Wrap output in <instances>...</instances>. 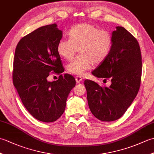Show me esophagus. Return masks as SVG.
Returning a JSON list of instances; mask_svg holds the SVG:
<instances>
[{
	"instance_id": "1",
	"label": "esophagus",
	"mask_w": 154,
	"mask_h": 154,
	"mask_svg": "<svg viewBox=\"0 0 154 154\" xmlns=\"http://www.w3.org/2000/svg\"><path fill=\"white\" fill-rule=\"evenodd\" d=\"M82 80L83 79L80 76H77L76 77V78H75V81H76L77 83H80L81 81H82Z\"/></svg>"
}]
</instances>
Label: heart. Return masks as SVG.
I'll return each mask as SVG.
<instances>
[{
	"mask_svg": "<svg viewBox=\"0 0 154 154\" xmlns=\"http://www.w3.org/2000/svg\"><path fill=\"white\" fill-rule=\"evenodd\" d=\"M69 39H61L57 53L65 60H70L79 50V56L67 65L71 74L82 76L92 68L93 62L99 63L109 56L112 46V37L109 31L100 30L89 23L75 25L69 31Z\"/></svg>",
	"mask_w": 154,
	"mask_h": 154,
	"instance_id": "b5f03b06",
	"label": "heart"
}]
</instances>
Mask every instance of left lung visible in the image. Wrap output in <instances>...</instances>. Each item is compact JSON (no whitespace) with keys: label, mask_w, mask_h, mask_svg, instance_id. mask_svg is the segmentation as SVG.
<instances>
[{"label":"left lung","mask_w":154,"mask_h":154,"mask_svg":"<svg viewBox=\"0 0 154 154\" xmlns=\"http://www.w3.org/2000/svg\"><path fill=\"white\" fill-rule=\"evenodd\" d=\"M112 46L105 60L92 74L111 79L109 87L93 81L84 82L90 110L104 122L116 120L125 113L134 100L140 86L142 55L138 41L122 26L112 32Z\"/></svg>","instance_id":"left-lung-1"}]
</instances>
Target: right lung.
Instances as JSON below:
<instances>
[{
  "mask_svg": "<svg viewBox=\"0 0 154 154\" xmlns=\"http://www.w3.org/2000/svg\"><path fill=\"white\" fill-rule=\"evenodd\" d=\"M63 36L56 24L42 26L26 35L16 45L13 63V83L26 109L37 119L52 122L63 114L67 97L75 86V78L60 75L49 81L51 71H64L57 53Z\"/></svg>",
  "mask_w": 154,
  "mask_h": 154,
  "instance_id": "1",
  "label": "right lung"
}]
</instances>
